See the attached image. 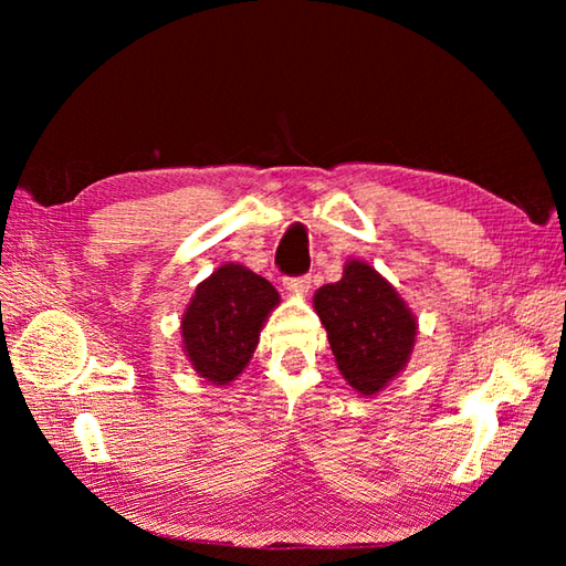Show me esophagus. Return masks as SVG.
I'll use <instances>...</instances> for the list:
<instances>
[{
  "label": "esophagus",
  "mask_w": 566,
  "mask_h": 566,
  "mask_svg": "<svg viewBox=\"0 0 566 566\" xmlns=\"http://www.w3.org/2000/svg\"><path fill=\"white\" fill-rule=\"evenodd\" d=\"M284 286L290 292H296V294H306L310 292L312 286V276L310 274H302V276H284Z\"/></svg>",
  "instance_id": "esophagus-1"
}]
</instances>
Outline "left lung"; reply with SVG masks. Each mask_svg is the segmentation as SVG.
<instances>
[{"label":"left lung","instance_id":"1","mask_svg":"<svg viewBox=\"0 0 566 566\" xmlns=\"http://www.w3.org/2000/svg\"><path fill=\"white\" fill-rule=\"evenodd\" d=\"M337 367L361 395H375L405 367L415 347L417 322L385 276L369 264L349 262L344 276L314 294Z\"/></svg>","mask_w":566,"mask_h":566}]
</instances>
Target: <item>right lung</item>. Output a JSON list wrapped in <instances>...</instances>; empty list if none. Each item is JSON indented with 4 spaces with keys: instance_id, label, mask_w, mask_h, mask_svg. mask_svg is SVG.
Wrapping results in <instances>:
<instances>
[{
    "instance_id": "add662e5",
    "label": "right lung",
    "mask_w": 566,
    "mask_h": 566,
    "mask_svg": "<svg viewBox=\"0 0 566 566\" xmlns=\"http://www.w3.org/2000/svg\"><path fill=\"white\" fill-rule=\"evenodd\" d=\"M280 294L242 264H224L197 286L181 317V339L191 367L212 385L242 375L260 342L262 324Z\"/></svg>"
}]
</instances>
